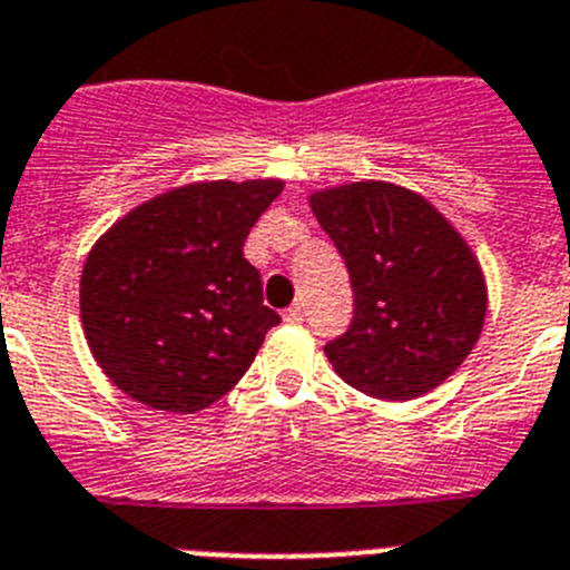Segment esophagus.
Here are the masks:
<instances>
[{
  "label": "esophagus",
  "mask_w": 570,
  "mask_h": 570,
  "mask_svg": "<svg viewBox=\"0 0 570 570\" xmlns=\"http://www.w3.org/2000/svg\"><path fill=\"white\" fill-rule=\"evenodd\" d=\"M282 320L288 322V325H299V322L305 320V311H302V305H294V308H288L282 314Z\"/></svg>",
  "instance_id": "obj_1"
}]
</instances>
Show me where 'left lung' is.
Returning a JSON list of instances; mask_svg holds the SVG:
<instances>
[{"label":"left lung","mask_w":570,"mask_h":570,"mask_svg":"<svg viewBox=\"0 0 570 570\" xmlns=\"http://www.w3.org/2000/svg\"><path fill=\"white\" fill-rule=\"evenodd\" d=\"M354 285V322L325 345L351 387L407 402L468 360L488 314V285L465 236L434 203L382 179L308 196Z\"/></svg>","instance_id":"1"}]
</instances>
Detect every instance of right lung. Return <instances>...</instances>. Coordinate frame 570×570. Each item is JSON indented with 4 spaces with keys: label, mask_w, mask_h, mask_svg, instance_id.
<instances>
[{
    "label": "right lung",
    "mask_w": 570,
    "mask_h": 570,
    "mask_svg": "<svg viewBox=\"0 0 570 570\" xmlns=\"http://www.w3.org/2000/svg\"><path fill=\"white\" fill-rule=\"evenodd\" d=\"M282 179H203L150 196L90 248L79 314L90 354L122 394L196 414L245 376L279 316L242 256Z\"/></svg>",
    "instance_id": "add662e5"
}]
</instances>
